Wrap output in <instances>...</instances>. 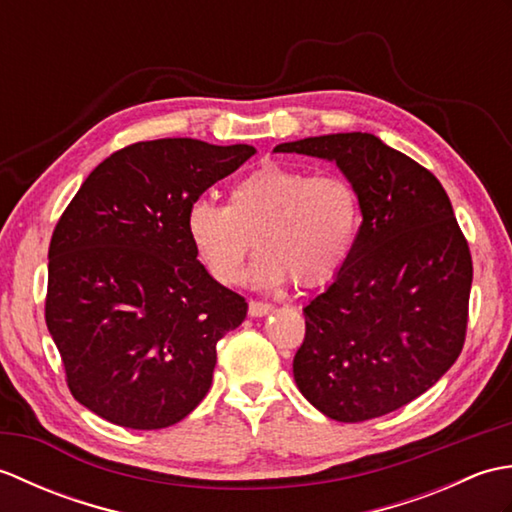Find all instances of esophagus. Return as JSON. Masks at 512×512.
<instances>
[{"mask_svg":"<svg viewBox=\"0 0 512 512\" xmlns=\"http://www.w3.org/2000/svg\"><path fill=\"white\" fill-rule=\"evenodd\" d=\"M270 310H273V306L266 301H250L248 303V314L250 317H264V314H268Z\"/></svg>","mask_w":512,"mask_h":512,"instance_id":"34e87169","label":"esophagus"}]
</instances>
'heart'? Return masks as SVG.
Returning a JSON list of instances; mask_svg holds the SVG:
<instances>
[{
    "mask_svg": "<svg viewBox=\"0 0 512 512\" xmlns=\"http://www.w3.org/2000/svg\"><path fill=\"white\" fill-rule=\"evenodd\" d=\"M363 206L356 184L339 173H314L268 160L228 189L226 206L195 200L187 211V235L224 286L237 284L255 246L250 279L275 288L292 277L301 288L323 286L350 257Z\"/></svg>",
    "mask_w": 512,
    "mask_h": 512,
    "instance_id": "b5f03b06",
    "label": "heart"
}]
</instances>
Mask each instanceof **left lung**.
Segmentation results:
<instances>
[{"mask_svg": "<svg viewBox=\"0 0 512 512\" xmlns=\"http://www.w3.org/2000/svg\"><path fill=\"white\" fill-rule=\"evenodd\" d=\"M275 154L336 162L363 206L350 257L303 308L299 391L339 422L405 407L447 374L466 339L473 262L447 191L374 134L303 138Z\"/></svg>", "mask_w": 512, "mask_h": 512, "instance_id": "obj_1", "label": "left lung"}]
</instances>
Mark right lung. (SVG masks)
I'll return each instance as SVG.
<instances>
[{"mask_svg": "<svg viewBox=\"0 0 512 512\" xmlns=\"http://www.w3.org/2000/svg\"><path fill=\"white\" fill-rule=\"evenodd\" d=\"M250 145L160 138L105 158L54 226L46 325L72 396L127 429H165L211 389L215 345L248 303L206 273L187 235L200 195Z\"/></svg>", "mask_w": 512, "mask_h": 512, "instance_id": "right-lung-1", "label": "right lung"}]
</instances>
